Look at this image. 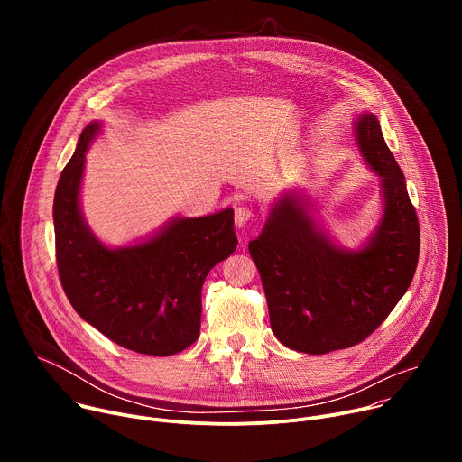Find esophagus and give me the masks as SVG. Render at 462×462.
<instances>
[{"instance_id":"34e87169","label":"esophagus","mask_w":462,"mask_h":462,"mask_svg":"<svg viewBox=\"0 0 462 462\" xmlns=\"http://www.w3.org/2000/svg\"><path fill=\"white\" fill-rule=\"evenodd\" d=\"M252 217H254V212H252L248 207H245V205L236 207V210H234V221H236V226H237V228H246V226L250 225Z\"/></svg>"}]
</instances>
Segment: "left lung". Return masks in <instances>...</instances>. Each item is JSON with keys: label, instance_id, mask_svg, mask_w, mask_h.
<instances>
[{"label": "left lung", "instance_id": "obj_1", "mask_svg": "<svg viewBox=\"0 0 462 462\" xmlns=\"http://www.w3.org/2000/svg\"><path fill=\"white\" fill-rule=\"evenodd\" d=\"M358 152L380 177L382 219L358 250L335 243L305 195L287 191L248 243L265 289L271 327L289 349L325 355L365 340L406 294L420 230L406 177L373 113L355 120Z\"/></svg>", "mask_w": 462, "mask_h": 462}]
</instances>
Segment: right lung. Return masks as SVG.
Returning a JSON list of instances; mask_svg holds the SVG:
<instances>
[{
    "instance_id": "1",
    "label": "right lung",
    "mask_w": 462,
    "mask_h": 462,
    "mask_svg": "<svg viewBox=\"0 0 462 462\" xmlns=\"http://www.w3.org/2000/svg\"><path fill=\"white\" fill-rule=\"evenodd\" d=\"M102 131L93 120L63 168L52 205L56 263L73 309L111 342L152 356L180 353L199 338L201 289L237 246L234 210L173 217L127 246L104 245L80 207L86 152Z\"/></svg>"
}]
</instances>
